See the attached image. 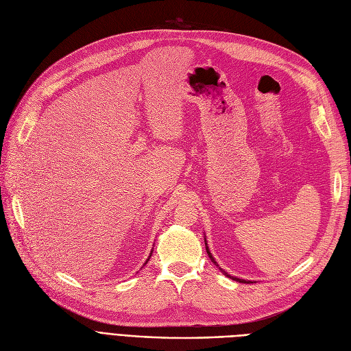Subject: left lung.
<instances>
[{
    "label": "left lung",
    "mask_w": 351,
    "mask_h": 351,
    "mask_svg": "<svg viewBox=\"0 0 351 351\" xmlns=\"http://www.w3.org/2000/svg\"><path fill=\"white\" fill-rule=\"evenodd\" d=\"M206 245H207V243H206ZM206 250H207V254H208V258H210V259H212V262H213V263H215V265H217V262H216V261H215V258H213V256H212V254H210V252H208V247H207V246H206ZM221 272H223V274H224V275H226V276H229V278H232V279H234V281H239V282H243V284H250V282H249V281H245V279H239V278H234V276H230V275H228V274H226V272H224V271H223V269H221Z\"/></svg>",
    "instance_id": "obj_1"
}]
</instances>
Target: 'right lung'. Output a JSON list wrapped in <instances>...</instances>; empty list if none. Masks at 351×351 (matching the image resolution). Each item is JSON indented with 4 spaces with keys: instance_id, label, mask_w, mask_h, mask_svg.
Instances as JSON below:
<instances>
[{
    "instance_id": "1",
    "label": "right lung",
    "mask_w": 351,
    "mask_h": 351,
    "mask_svg": "<svg viewBox=\"0 0 351 351\" xmlns=\"http://www.w3.org/2000/svg\"><path fill=\"white\" fill-rule=\"evenodd\" d=\"M147 261H148V259H147Z\"/></svg>"
}]
</instances>
